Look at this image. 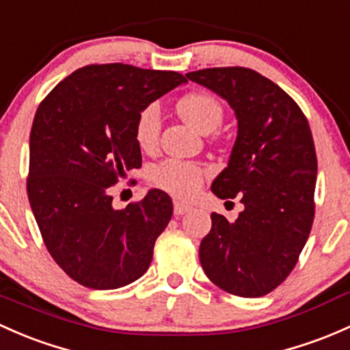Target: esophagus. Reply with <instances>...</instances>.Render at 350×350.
Masks as SVG:
<instances>
[{"label":"esophagus","mask_w":350,"mask_h":350,"mask_svg":"<svg viewBox=\"0 0 350 350\" xmlns=\"http://www.w3.org/2000/svg\"><path fill=\"white\" fill-rule=\"evenodd\" d=\"M191 211V206L185 204V203H179V201H174V215L176 216H181L186 215V213Z\"/></svg>","instance_id":"34e87169"}]
</instances>
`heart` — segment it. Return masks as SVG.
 <instances>
[{
  "label": "heart",
  "instance_id": "obj_1",
  "mask_svg": "<svg viewBox=\"0 0 350 350\" xmlns=\"http://www.w3.org/2000/svg\"><path fill=\"white\" fill-rule=\"evenodd\" d=\"M178 110L186 122L208 134L221 124L224 110L221 102L206 92L185 95L178 102ZM163 113L156 102L139 110L134 124V137L142 150H154L159 142ZM204 167L181 159H165L149 171L150 185L178 198H191L200 191L204 179Z\"/></svg>",
  "mask_w": 350,
  "mask_h": 350
}]
</instances>
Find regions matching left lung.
<instances>
[{
  "mask_svg": "<svg viewBox=\"0 0 350 350\" xmlns=\"http://www.w3.org/2000/svg\"><path fill=\"white\" fill-rule=\"evenodd\" d=\"M186 77L224 98L238 119L228 167L211 191L221 200L240 196L245 209L233 223L213 213L201 267L224 292L263 297L293 270L314 223L310 126L286 92L252 68H204Z\"/></svg>",
  "mask_w": 350,
  "mask_h": 350,
  "instance_id": "obj_1",
  "label": "left lung"
}]
</instances>
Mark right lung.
Returning <instances> with one entry per match:
<instances>
[{"label":"right lung","mask_w":350,"mask_h":350,"mask_svg":"<svg viewBox=\"0 0 350 350\" xmlns=\"http://www.w3.org/2000/svg\"><path fill=\"white\" fill-rule=\"evenodd\" d=\"M185 75L124 64L87 65L43 98L29 134L28 200L58 267L95 290L141 278L172 216L164 191L124 209L110 186L141 167L134 137L139 110L186 83Z\"/></svg>","instance_id":"add662e5"}]
</instances>
